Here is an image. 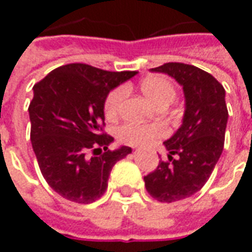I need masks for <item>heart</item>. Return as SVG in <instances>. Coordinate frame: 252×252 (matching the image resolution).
<instances>
[{"mask_svg": "<svg viewBox=\"0 0 252 252\" xmlns=\"http://www.w3.org/2000/svg\"><path fill=\"white\" fill-rule=\"evenodd\" d=\"M142 92L157 106L160 104L173 102L175 98V94H177L173 83L170 82L169 79H166L164 77H159V75H154V77L143 79ZM126 88L119 86V88L113 89L106 95L104 104V112L106 119L112 120L119 115V110L123 105V101L126 98ZM116 133H117L119 140L126 143L128 146L146 147L148 144H151L155 139L163 137L167 133V131L162 124H158V123L142 124V123L128 121V123L121 124L117 128Z\"/></svg>", "mask_w": 252, "mask_h": 252, "instance_id": "obj_1", "label": "heart"}]
</instances>
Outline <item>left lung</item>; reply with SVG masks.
Listing matches in <instances>:
<instances>
[{
  "label": "left lung",
  "mask_w": 252,
  "mask_h": 252,
  "mask_svg": "<svg viewBox=\"0 0 252 252\" xmlns=\"http://www.w3.org/2000/svg\"><path fill=\"white\" fill-rule=\"evenodd\" d=\"M151 71L174 78L185 94L182 124L163 143L169 160H160L157 170L144 177L151 197L175 202L205 185L220 159L228 121L225 90L209 72L191 64L170 62Z\"/></svg>",
  "instance_id": "obj_1"
}]
</instances>
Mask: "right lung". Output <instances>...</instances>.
Segmentation results:
<instances>
[{
  "label": "right lung",
  "mask_w": 252,
  "mask_h": 252,
  "mask_svg": "<svg viewBox=\"0 0 252 252\" xmlns=\"http://www.w3.org/2000/svg\"><path fill=\"white\" fill-rule=\"evenodd\" d=\"M136 74L71 63L33 86L28 108L32 148L44 180L63 198L78 204L98 200L112 167L132 153L126 146L110 151L113 137L102 126L106 95Z\"/></svg>",
  "instance_id": "obj_1"
}]
</instances>
